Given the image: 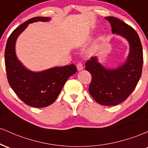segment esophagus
<instances>
[{
	"mask_svg": "<svg viewBox=\"0 0 148 148\" xmlns=\"http://www.w3.org/2000/svg\"><path fill=\"white\" fill-rule=\"evenodd\" d=\"M77 69L78 71H81V70L83 69V65L81 62H79L78 64H77Z\"/></svg>",
	"mask_w": 148,
	"mask_h": 148,
	"instance_id": "obj_1",
	"label": "esophagus"
}]
</instances>
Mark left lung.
<instances>
[{
	"label": "left lung",
	"instance_id": "8db88e82",
	"mask_svg": "<svg viewBox=\"0 0 148 148\" xmlns=\"http://www.w3.org/2000/svg\"><path fill=\"white\" fill-rule=\"evenodd\" d=\"M105 19L110 23L113 34L120 35L129 41L128 59L118 69L108 70L94 56L86 62L85 69L92 75L89 92L94 100L103 106H115L130 96L140 79L143 63V47L138 35L132 26L113 16Z\"/></svg>",
	"mask_w": 148,
	"mask_h": 148
}]
</instances>
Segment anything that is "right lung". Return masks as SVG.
Instances as JSON below:
<instances>
[{
	"instance_id": "1",
	"label": "right lung",
	"mask_w": 148,
	"mask_h": 148,
	"mask_svg": "<svg viewBox=\"0 0 148 148\" xmlns=\"http://www.w3.org/2000/svg\"><path fill=\"white\" fill-rule=\"evenodd\" d=\"M49 20V17L37 16L19 25L8 38L5 50L8 82L16 96L26 105L32 107L44 108L52 104L66 80L77 72L74 64L52 68L40 73L31 72L18 61L15 54V42L18 36L30 23Z\"/></svg>"
}]
</instances>
